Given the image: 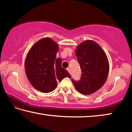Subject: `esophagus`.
<instances>
[{"label": "esophagus", "instance_id": "1", "mask_svg": "<svg viewBox=\"0 0 132 132\" xmlns=\"http://www.w3.org/2000/svg\"><path fill=\"white\" fill-rule=\"evenodd\" d=\"M66 70L69 71V73H70V68H68L66 69Z\"/></svg>", "mask_w": 132, "mask_h": 132}]
</instances>
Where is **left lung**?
<instances>
[{"label": "left lung", "instance_id": "left-lung-1", "mask_svg": "<svg viewBox=\"0 0 132 132\" xmlns=\"http://www.w3.org/2000/svg\"><path fill=\"white\" fill-rule=\"evenodd\" d=\"M75 52L82 73L79 81H72L79 93L91 94L106 81L109 70L108 57L101 46L93 40L82 42Z\"/></svg>", "mask_w": 132, "mask_h": 132}]
</instances>
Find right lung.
Masks as SVG:
<instances>
[{
	"label": "right lung",
	"mask_w": 132,
	"mask_h": 132,
	"mask_svg": "<svg viewBox=\"0 0 132 132\" xmlns=\"http://www.w3.org/2000/svg\"><path fill=\"white\" fill-rule=\"evenodd\" d=\"M59 46L49 37L37 41L29 50L25 60V70L31 84L41 92L48 93L56 88L57 81L71 76L56 59Z\"/></svg>",
	"instance_id": "right-lung-1"
}]
</instances>
